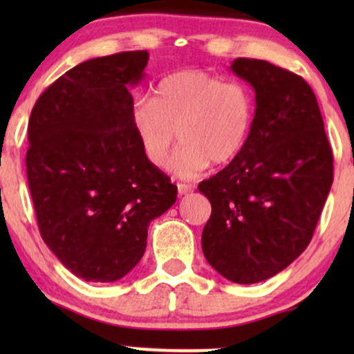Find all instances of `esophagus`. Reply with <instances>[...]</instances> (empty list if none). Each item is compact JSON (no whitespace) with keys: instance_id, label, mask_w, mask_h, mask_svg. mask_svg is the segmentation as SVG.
Wrapping results in <instances>:
<instances>
[{"instance_id":"34e87169","label":"esophagus","mask_w":354,"mask_h":354,"mask_svg":"<svg viewBox=\"0 0 354 354\" xmlns=\"http://www.w3.org/2000/svg\"><path fill=\"white\" fill-rule=\"evenodd\" d=\"M191 191H193V186L191 185H183V183H178V193H180V196L189 194Z\"/></svg>"}]
</instances>
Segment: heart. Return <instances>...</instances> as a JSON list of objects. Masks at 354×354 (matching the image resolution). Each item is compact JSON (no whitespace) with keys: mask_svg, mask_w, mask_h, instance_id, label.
Returning <instances> with one entry per match:
<instances>
[{"mask_svg":"<svg viewBox=\"0 0 354 354\" xmlns=\"http://www.w3.org/2000/svg\"><path fill=\"white\" fill-rule=\"evenodd\" d=\"M253 120L254 98L246 84L201 70L168 75L154 88L153 101L138 100L131 108L141 151L154 168L168 165L180 136L183 145L171 163L180 178L198 176L211 161H233L245 148Z\"/></svg>","mask_w":354,"mask_h":354,"instance_id":"heart-1","label":"heart"}]
</instances>
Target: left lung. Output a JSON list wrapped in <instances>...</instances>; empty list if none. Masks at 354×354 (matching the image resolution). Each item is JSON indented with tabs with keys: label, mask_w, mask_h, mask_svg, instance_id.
<instances>
[{
	"label": "left lung",
	"mask_w": 354,
	"mask_h": 354,
	"mask_svg": "<svg viewBox=\"0 0 354 354\" xmlns=\"http://www.w3.org/2000/svg\"><path fill=\"white\" fill-rule=\"evenodd\" d=\"M231 71L254 89V120L243 151L200 183L211 203L205 258L238 284L278 274L310 245L333 185V153L310 84L263 59Z\"/></svg>",
	"instance_id": "left-lung-1"
}]
</instances>
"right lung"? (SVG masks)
Wrapping results in <instances>:
<instances>
[{
  "instance_id": "right-lung-1",
  "label": "right lung",
  "mask_w": 354,
  "mask_h": 354,
  "mask_svg": "<svg viewBox=\"0 0 354 354\" xmlns=\"http://www.w3.org/2000/svg\"><path fill=\"white\" fill-rule=\"evenodd\" d=\"M146 51L83 61L36 101L26 174L39 233L84 281L121 279L143 258L148 226L178 188L141 151L129 88L145 78Z\"/></svg>"
}]
</instances>
